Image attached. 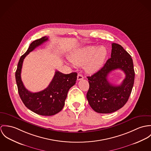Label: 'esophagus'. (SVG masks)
Instances as JSON below:
<instances>
[{
	"label": "esophagus",
	"mask_w": 151,
	"mask_h": 151,
	"mask_svg": "<svg viewBox=\"0 0 151 151\" xmlns=\"http://www.w3.org/2000/svg\"><path fill=\"white\" fill-rule=\"evenodd\" d=\"M77 79L78 81H80V80H82L83 79V76L82 74H78V76H77Z\"/></svg>",
	"instance_id": "esophagus-1"
}]
</instances>
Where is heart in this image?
I'll return each mask as SVG.
<instances>
[{"label": "heart", "instance_id": "1", "mask_svg": "<svg viewBox=\"0 0 151 151\" xmlns=\"http://www.w3.org/2000/svg\"><path fill=\"white\" fill-rule=\"evenodd\" d=\"M107 55L105 47L101 46H88L72 52L68 57L69 61L74 65L82 66L88 73L97 72L103 65Z\"/></svg>", "mask_w": 151, "mask_h": 151}]
</instances>
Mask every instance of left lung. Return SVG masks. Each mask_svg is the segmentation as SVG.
Returning a JSON list of instances; mask_svg holds the SVG:
<instances>
[{
  "instance_id": "left-lung-1",
  "label": "left lung",
  "mask_w": 151,
  "mask_h": 151,
  "mask_svg": "<svg viewBox=\"0 0 151 151\" xmlns=\"http://www.w3.org/2000/svg\"><path fill=\"white\" fill-rule=\"evenodd\" d=\"M111 57L100 70L87 76V99L92 109L100 114L112 113L122 108L129 100L134 84L135 72L131 55L121 45L113 43ZM116 69L123 70L126 75L118 86L110 83L107 78Z\"/></svg>"
}]
</instances>
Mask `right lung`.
Returning a JSON list of instances; mask_svg holds the SVG:
<instances>
[{
  "instance_id": "1",
  "label": "right lung",
  "mask_w": 151,
  "mask_h": 151,
  "mask_svg": "<svg viewBox=\"0 0 151 151\" xmlns=\"http://www.w3.org/2000/svg\"><path fill=\"white\" fill-rule=\"evenodd\" d=\"M47 40L48 37L44 36L31 43L28 49L21 57L18 61L16 80L19 97L25 106L38 115L51 116L63 109L69 88L76 83L77 73L64 74L56 70L48 87L37 93L28 91L24 86L21 78L24 59L30 52Z\"/></svg>"
}]
</instances>
